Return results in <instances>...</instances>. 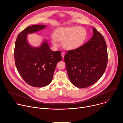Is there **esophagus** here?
<instances>
[{
  "label": "esophagus",
  "mask_w": 123,
  "mask_h": 123,
  "mask_svg": "<svg viewBox=\"0 0 123 123\" xmlns=\"http://www.w3.org/2000/svg\"><path fill=\"white\" fill-rule=\"evenodd\" d=\"M61 55H62V58L63 59V58H64V56H65V54L64 53V52H62V54H61Z\"/></svg>",
  "instance_id": "34e87169"
}]
</instances>
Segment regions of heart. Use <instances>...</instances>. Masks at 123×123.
Instances as JSON below:
<instances>
[{"instance_id":"heart-1","label":"heart","mask_w":123,"mask_h":123,"mask_svg":"<svg viewBox=\"0 0 123 123\" xmlns=\"http://www.w3.org/2000/svg\"><path fill=\"white\" fill-rule=\"evenodd\" d=\"M87 37V31L82 27H66L57 28L55 35L51 37L54 45H58V41H62L63 47L67 50L76 49L81 47Z\"/></svg>"}]
</instances>
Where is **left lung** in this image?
<instances>
[{
	"label": "left lung",
	"mask_w": 123,
	"mask_h": 123,
	"mask_svg": "<svg viewBox=\"0 0 123 123\" xmlns=\"http://www.w3.org/2000/svg\"><path fill=\"white\" fill-rule=\"evenodd\" d=\"M93 34L83 46L68 50L64 56L71 82L79 88L96 83L103 75L108 63L107 44L102 35L92 27Z\"/></svg>",
	"instance_id": "1"
}]
</instances>
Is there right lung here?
<instances>
[{
    "instance_id": "1",
    "label": "right lung",
    "mask_w": 123,
    "mask_h": 123,
    "mask_svg": "<svg viewBox=\"0 0 123 123\" xmlns=\"http://www.w3.org/2000/svg\"><path fill=\"white\" fill-rule=\"evenodd\" d=\"M45 25H35L27 27L17 37L14 51L15 64L19 74L29 85L44 87L53 78L57 63L62 59L60 51L50 49L47 40L37 47L31 46L27 35L45 28Z\"/></svg>"
}]
</instances>
